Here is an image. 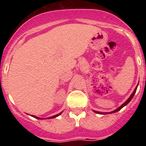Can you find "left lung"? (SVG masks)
Segmentation results:
<instances>
[{
  "label": "left lung",
  "mask_w": 146,
  "mask_h": 146,
  "mask_svg": "<svg viewBox=\"0 0 146 146\" xmlns=\"http://www.w3.org/2000/svg\"><path fill=\"white\" fill-rule=\"evenodd\" d=\"M137 86H138V85H137V86H136V88H135V90H134L133 93H132V94H131V96H129V99H127V100H126V101L125 102L123 103V104H121V106L119 107V108H117L116 110H113V111H112V112H110V113H102V112H99V111H96V110H94V113H98V114H104H104H108V113H116V112L119 111L120 110H121V109H122V108H123V107H124V106H126V104H128V103L130 101H131V99H132V98H133L134 95H135V92H136V91H137Z\"/></svg>",
  "instance_id": "obj_1"
}]
</instances>
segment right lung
<instances>
[{
	"label": "right lung",
	"instance_id": "obj_1",
	"mask_svg": "<svg viewBox=\"0 0 146 146\" xmlns=\"http://www.w3.org/2000/svg\"><path fill=\"white\" fill-rule=\"evenodd\" d=\"M61 113H62V112H61ZM61 113H58V114H57V115H53V116H52V117H48V118H47V119H50V118H55V117H58V115H60L61 114ZM31 116H33V118H37V119H42V118H38V117H37V116H35V115H31Z\"/></svg>",
	"mask_w": 146,
	"mask_h": 146
}]
</instances>
